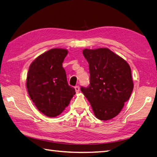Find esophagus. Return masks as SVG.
Here are the masks:
<instances>
[{
	"instance_id": "34e87169",
	"label": "esophagus",
	"mask_w": 157,
	"mask_h": 157,
	"mask_svg": "<svg viewBox=\"0 0 157 157\" xmlns=\"http://www.w3.org/2000/svg\"><path fill=\"white\" fill-rule=\"evenodd\" d=\"M75 90L76 93H78L79 92V86H75Z\"/></svg>"
}]
</instances>
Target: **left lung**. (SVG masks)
Segmentation results:
<instances>
[{
    "label": "left lung",
    "mask_w": 157,
    "mask_h": 157,
    "mask_svg": "<svg viewBox=\"0 0 157 157\" xmlns=\"http://www.w3.org/2000/svg\"><path fill=\"white\" fill-rule=\"evenodd\" d=\"M90 70V85L81 87L96 118L107 121L121 112L134 88L129 64L107 48L83 50Z\"/></svg>",
    "instance_id": "obj_1"
}]
</instances>
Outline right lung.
Segmentation results:
<instances>
[{"label":"right lung","mask_w":157,"mask_h":157,"mask_svg":"<svg viewBox=\"0 0 157 157\" xmlns=\"http://www.w3.org/2000/svg\"><path fill=\"white\" fill-rule=\"evenodd\" d=\"M67 53L66 49H51L38 56L29 67L26 86L29 97L36 108L49 117L61 114L75 94L62 66Z\"/></svg>","instance_id":"obj_1"}]
</instances>
